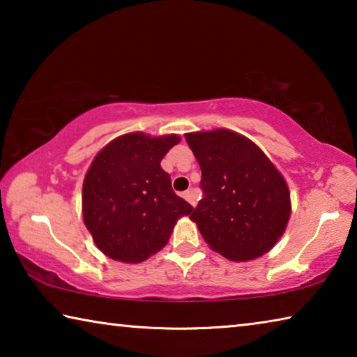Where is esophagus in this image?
Returning a JSON list of instances; mask_svg holds the SVG:
<instances>
[{
    "label": "esophagus",
    "instance_id": "esophagus-1",
    "mask_svg": "<svg viewBox=\"0 0 357 357\" xmlns=\"http://www.w3.org/2000/svg\"><path fill=\"white\" fill-rule=\"evenodd\" d=\"M183 197L185 198V200H187V202H189V203L192 204V206H193V208H195V204H197V203H195V197H193V193H192V190H185V192L183 193Z\"/></svg>",
    "mask_w": 357,
    "mask_h": 357
}]
</instances>
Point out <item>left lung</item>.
Masks as SVG:
<instances>
[{
  "label": "left lung",
  "mask_w": 357,
  "mask_h": 357,
  "mask_svg": "<svg viewBox=\"0 0 357 357\" xmlns=\"http://www.w3.org/2000/svg\"><path fill=\"white\" fill-rule=\"evenodd\" d=\"M202 168L203 198L190 215L209 247L249 261L277 244L291 214L289 190L261 149L228 129L185 134Z\"/></svg>",
  "instance_id": "obj_1"
}]
</instances>
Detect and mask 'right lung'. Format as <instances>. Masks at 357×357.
<instances>
[{
  "mask_svg": "<svg viewBox=\"0 0 357 357\" xmlns=\"http://www.w3.org/2000/svg\"><path fill=\"white\" fill-rule=\"evenodd\" d=\"M178 135H121L94 157L83 181V220L108 258L142 263L164 247L192 206L172 189L160 160Z\"/></svg>",
  "mask_w": 357,
  "mask_h": 357,
  "instance_id": "add662e5",
  "label": "right lung"
}]
</instances>
